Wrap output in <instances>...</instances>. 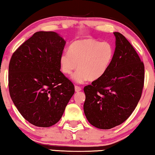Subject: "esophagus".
<instances>
[{
    "label": "esophagus",
    "instance_id": "34e87169",
    "mask_svg": "<svg viewBox=\"0 0 155 155\" xmlns=\"http://www.w3.org/2000/svg\"><path fill=\"white\" fill-rule=\"evenodd\" d=\"M81 90V88L79 87V86H75V91L76 92H79Z\"/></svg>",
    "mask_w": 155,
    "mask_h": 155
}]
</instances>
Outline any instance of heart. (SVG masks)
Listing matches in <instances>:
<instances>
[{"label":"heart","instance_id":"obj_1","mask_svg":"<svg viewBox=\"0 0 155 155\" xmlns=\"http://www.w3.org/2000/svg\"><path fill=\"white\" fill-rule=\"evenodd\" d=\"M114 56V48L108 42H100L94 38L76 41L69 46V51L60 56L61 71L70 75L77 68L72 78L76 83L87 80L97 81L106 74Z\"/></svg>","mask_w":155,"mask_h":155}]
</instances>
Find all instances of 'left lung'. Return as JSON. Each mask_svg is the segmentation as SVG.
<instances>
[{"label": "left lung", "instance_id": "8db88e82", "mask_svg": "<svg viewBox=\"0 0 155 155\" xmlns=\"http://www.w3.org/2000/svg\"><path fill=\"white\" fill-rule=\"evenodd\" d=\"M109 67L102 77L84 88V111L87 120L99 129L122 124L136 108L144 82V66L132 45L119 32Z\"/></svg>", "mask_w": 155, "mask_h": 155}]
</instances>
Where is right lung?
Masks as SVG:
<instances>
[{
	"label": "right lung",
	"instance_id": "1",
	"mask_svg": "<svg viewBox=\"0 0 155 155\" xmlns=\"http://www.w3.org/2000/svg\"><path fill=\"white\" fill-rule=\"evenodd\" d=\"M66 41L53 31H38L15 50L10 60L8 88L16 108L29 123H57L74 95V86L60 71Z\"/></svg>",
	"mask_w": 155,
	"mask_h": 155
}]
</instances>
